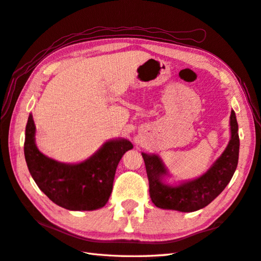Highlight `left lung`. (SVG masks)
I'll return each mask as SVG.
<instances>
[{"instance_id":"8db88e82","label":"left lung","mask_w":261,"mask_h":261,"mask_svg":"<svg viewBox=\"0 0 261 261\" xmlns=\"http://www.w3.org/2000/svg\"><path fill=\"white\" fill-rule=\"evenodd\" d=\"M231 138L226 150L216 160L209 170L199 178L180 184L167 185V168L159 155L142 152L149 180V192L152 202L158 208L192 213L204 208L215 200L230 182L238 165L239 135L234 111L230 114Z\"/></svg>"}]
</instances>
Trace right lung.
<instances>
[{"label": "right lung", "instance_id": "right-lung-1", "mask_svg": "<svg viewBox=\"0 0 261 261\" xmlns=\"http://www.w3.org/2000/svg\"><path fill=\"white\" fill-rule=\"evenodd\" d=\"M133 148L126 139L107 141L89 159L75 165L44 155L35 144V124L30 114L25 128L24 155L35 184L52 201L68 210L105 207L112 192L118 163Z\"/></svg>", "mask_w": 261, "mask_h": 261}]
</instances>
